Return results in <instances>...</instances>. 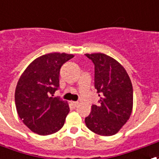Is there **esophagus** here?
Here are the masks:
<instances>
[{"instance_id": "1", "label": "esophagus", "mask_w": 159, "mask_h": 159, "mask_svg": "<svg viewBox=\"0 0 159 159\" xmlns=\"http://www.w3.org/2000/svg\"><path fill=\"white\" fill-rule=\"evenodd\" d=\"M78 103H79L78 102H71V104H72L74 107L77 106V105H78Z\"/></svg>"}]
</instances>
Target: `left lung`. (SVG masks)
Here are the masks:
<instances>
[{"instance_id":"obj_1","label":"left lung","mask_w":159,"mask_h":159,"mask_svg":"<svg viewBox=\"0 0 159 159\" xmlns=\"http://www.w3.org/2000/svg\"><path fill=\"white\" fill-rule=\"evenodd\" d=\"M95 65V89L100 100L85 117L94 133L112 136L129 120L133 106V89L129 75L114 58L102 53L85 54Z\"/></svg>"}]
</instances>
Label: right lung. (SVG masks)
<instances>
[{
    "mask_svg": "<svg viewBox=\"0 0 159 159\" xmlns=\"http://www.w3.org/2000/svg\"><path fill=\"white\" fill-rule=\"evenodd\" d=\"M74 56L50 53L36 58L27 67L17 83L16 111L23 124L39 135H50L64 125L70 112L68 102L57 97L60 69Z\"/></svg>",
    "mask_w": 159,
    "mask_h": 159,
    "instance_id": "1",
    "label": "right lung"
}]
</instances>
